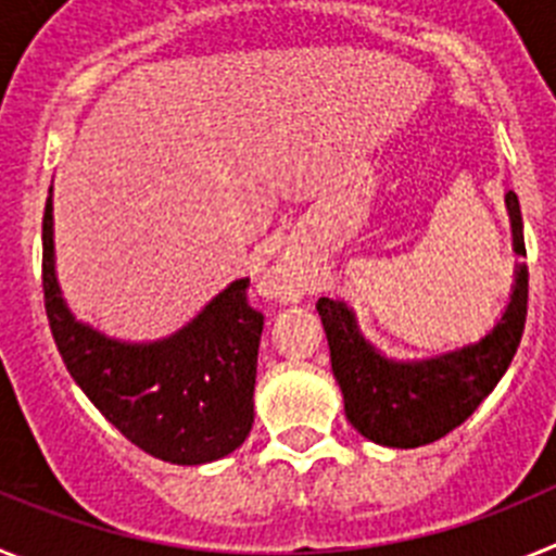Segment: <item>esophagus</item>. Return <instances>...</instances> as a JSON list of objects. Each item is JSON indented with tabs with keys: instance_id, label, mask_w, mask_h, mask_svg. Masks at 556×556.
I'll return each mask as SVG.
<instances>
[{
	"instance_id": "1",
	"label": "esophagus",
	"mask_w": 556,
	"mask_h": 556,
	"mask_svg": "<svg viewBox=\"0 0 556 556\" xmlns=\"http://www.w3.org/2000/svg\"><path fill=\"white\" fill-rule=\"evenodd\" d=\"M269 292H273V294H289V292H292V287H289L287 281H281V278H275V281H269Z\"/></svg>"
}]
</instances>
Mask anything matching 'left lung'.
<instances>
[{"instance_id":"1","label":"left lung","mask_w":556,"mask_h":556,"mask_svg":"<svg viewBox=\"0 0 556 556\" xmlns=\"http://www.w3.org/2000/svg\"><path fill=\"white\" fill-rule=\"evenodd\" d=\"M507 205L513 217L515 250L527 255L523 219L515 191L507 194ZM527 303L529 273L527 267H520L507 312L479 345L404 365L387 362L367 345L356 331L348 306L320 298L317 312L328 337L331 370L342 387L345 415L353 429L362 431L372 443L417 448L465 424L507 372L527 326Z\"/></svg>"}]
</instances>
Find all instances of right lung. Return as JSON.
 <instances>
[{
	"label": "right lung",
	"instance_id": "add662e5",
	"mask_svg": "<svg viewBox=\"0 0 556 556\" xmlns=\"http://www.w3.org/2000/svg\"><path fill=\"white\" fill-rule=\"evenodd\" d=\"M43 306L61 351L88 401L132 445L175 465L228 456L253 426L255 358L264 314L236 281L175 337L122 345L72 317L52 267V200L43 208Z\"/></svg>",
	"mask_w": 556,
	"mask_h": 556
}]
</instances>
